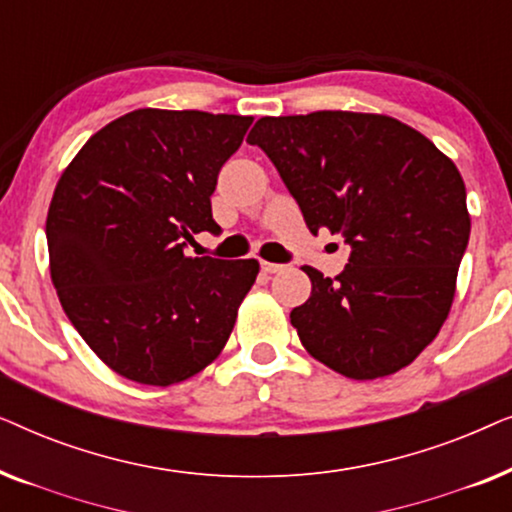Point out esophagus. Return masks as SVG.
<instances>
[{
    "mask_svg": "<svg viewBox=\"0 0 512 512\" xmlns=\"http://www.w3.org/2000/svg\"><path fill=\"white\" fill-rule=\"evenodd\" d=\"M261 268H263V272H279V270H284V265H282V263H270V261H261Z\"/></svg>",
    "mask_w": 512,
    "mask_h": 512,
    "instance_id": "obj_1",
    "label": "esophagus"
}]
</instances>
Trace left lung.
<instances>
[{
    "instance_id": "8db88e82",
    "label": "left lung",
    "mask_w": 512,
    "mask_h": 512,
    "mask_svg": "<svg viewBox=\"0 0 512 512\" xmlns=\"http://www.w3.org/2000/svg\"><path fill=\"white\" fill-rule=\"evenodd\" d=\"M247 142L277 167L307 228L352 249L335 279L303 268L312 296L291 312L303 347L352 380L410 366L450 314L471 235L457 165L382 114L263 116Z\"/></svg>"
}]
</instances>
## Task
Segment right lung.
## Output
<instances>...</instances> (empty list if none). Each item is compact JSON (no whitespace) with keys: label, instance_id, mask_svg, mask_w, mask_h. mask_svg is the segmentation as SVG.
<instances>
[{"label":"right lung","instance_id":"1","mask_svg":"<svg viewBox=\"0 0 512 512\" xmlns=\"http://www.w3.org/2000/svg\"><path fill=\"white\" fill-rule=\"evenodd\" d=\"M254 118L130 111L83 144L46 219L51 279L86 345L118 375L184 382L221 354L258 261L184 254L219 235L212 193Z\"/></svg>","mask_w":512,"mask_h":512}]
</instances>
